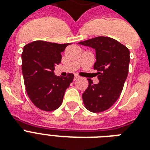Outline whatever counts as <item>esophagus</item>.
<instances>
[{"mask_svg":"<svg viewBox=\"0 0 150 150\" xmlns=\"http://www.w3.org/2000/svg\"><path fill=\"white\" fill-rule=\"evenodd\" d=\"M79 79V76L78 75H75V77H74V80H77Z\"/></svg>","mask_w":150,"mask_h":150,"instance_id":"esophagus-1","label":"esophagus"}]
</instances>
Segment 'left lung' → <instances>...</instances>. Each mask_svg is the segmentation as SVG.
<instances>
[{
    "label": "left lung",
    "instance_id": "1",
    "mask_svg": "<svg viewBox=\"0 0 150 150\" xmlns=\"http://www.w3.org/2000/svg\"><path fill=\"white\" fill-rule=\"evenodd\" d=\"M79 44L96 50L93 68L98 71V84H93L88 79L89 86L82 94L83 103L86 109L93 113L107 110L117 100L123 89L130 62L129 50L116 40L105 36Z\"/></svg>",
    "mask_w": 150,
    "mask_h": 150
}]
</instances>
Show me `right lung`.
Returning <instances> with one entry per match:
<instances>
[{"label":"right lung","instance_id":"obj_1","mask_svg":"<svg viewBox=\"0 0 150 150\" xmlns=\"http://www.w3.org/2000/svg\"><path fill=\"white\" fill-rule=\"evenodd\" d=\"M71 43L58 44L36 40L27 44L22 54V71L28 96L36 107L45 111L57 109L74 75L66 77L54 74L61 61V52Z\"/></svg>","mask_w":150,"mask_h":150}]
</instances>
